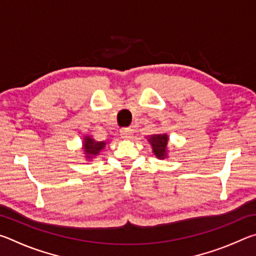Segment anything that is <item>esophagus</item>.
<instances>
[{
  "mask_svg": "<svg viewBox=\"0 0 256 256\" xmlns=\"http://www.w3.org/2000/svg\"><path fill=\"white\" fill-rule=\"evenodd\" d=\"M120 136H122L123 138H132L133 132H132L131 128H120Z\"/></svg>",
  "mask_w": 256,
  "mask_h": 256,
  "instance_id": "esophagus-1",
  "label": "esophagus"
}]
</instances>
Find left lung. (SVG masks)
Instances as JSON below:
<instances>
[{
    "label": "left lung",
    "instance_id": "obj_1",
    "mask_svg": "<svg viewBox=\"0 0 256 256\" xmlns=\"http://www.w3.org/2000/svg\"><path fill=\"white\" fill-rule=\"evenodd\" d=\"M149 142L152 146V150L158 158L164 159L166 157V146L168 142V136L166 134H154L151 136Z\"/></svg>",
    "mask_w": 256,
    "mask_h": 256
}]
</instances>
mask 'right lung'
Instances as JSON below:
<instances>
[{
  "label": "right lung",
  "instance_id": "add662e5",
  "mask_svg": "<svg viewBox=\"0 0 256 256\" xmlns=\"http://www.w3.org/2000/svg\"><path fill=\"white\" fill-rule=\"evenodd\" d=\"M84 146V151L86 152V154H88L86 157L92 158V156H97L99 154V151L105 146V142H98V141H94L92 138L86 136Z\"/></svg>",
  "mask_w": 256,
  "mask_h": 256
}]
</instances>
